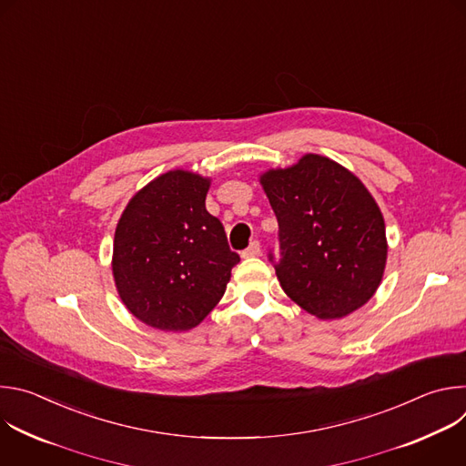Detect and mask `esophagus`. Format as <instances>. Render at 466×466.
Returning a JSON list of instances; mask_svg holds the SVG:
<instances>
[{
	"label": "esophagus",
	"mask_w": 466,
	"mask_h": 466,
	"mask_svg": "<svg viewBox=\"0 0 466 466\" xmlns=\"http://www.w3.org/2000/svg\"><path fill=\"white\" fill-rule=\"evenodd\" d=\"M259 252H261L259 243H258V241H252V243L241 252V256H243V258H256V256H259Z\"/></svg>",
	"instance_id": "34e87169"
}]
</instances>
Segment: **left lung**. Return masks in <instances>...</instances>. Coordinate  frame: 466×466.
I'll return each instance as SVG.
<instances>
[{
  "label": "left lung",
  "mask_w": 466,
  "mask_h": 466,
  "mask_svg": "<svg viewBox=\"0 0 466 466\" xmlns=\"http://www.w3.org/2000/svg\"><path fill=\"white\" fill-rule=\"evenodd\" d=\"M259 184L279 219L282 258L275 269L284 293L322 320L367 304L383 279L387 238L365 184L313 153L261 173Z\"/></svg>",
  "instance_id": "1"
}]
</instances>
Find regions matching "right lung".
<instances>
[{
    "mask_svg": "<svg viewBox=\"0 0 466 466\" xmlns=\"http://www.w3.org/2000/svg\"><path fill=\"white\" fill-rule=\"evenodd\" d=\"M210 178L171 169L132 195L114 234L112 275L144 324L186 331L218 306L239 256L207 210Z\"/></svg>",
    "mask_w": 466,
    "mask_h": 466,
    "instance_id": "obj_1",
    "label": "right lung"
}]
</instances>
